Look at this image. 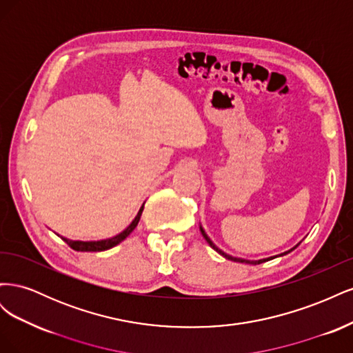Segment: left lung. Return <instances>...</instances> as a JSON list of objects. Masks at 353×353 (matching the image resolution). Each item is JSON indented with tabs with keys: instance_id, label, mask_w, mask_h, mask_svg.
I'll use <instances>...</instances> for the list:
<instances>
[{
	"instance_id": "1",
	"label": "left lung",
	"mask_w": 353,
	"mask_h": 353,
	"mask_svg": "<svg viewBox=\"0 0 353 353\" xmlns=\"http://www.w3.org/2000/svg\"><path fill=\"white\" fill-rule=\"evenodd\" d=\"M200 231H201V236L205 237V240L209 243L210 248H212V249H215L218 253H221V254L223 256V258H227V259H230V261H234V262H240V263H254V265H256V263H262V262H266V261H270V259H271V258H268V259H261V261H245V259H240V258H232V256H230V254H227V253H223L222 250H219V249L216 248V245L212 243V240L208 237V234L205 232V230H203L201 227H200ZM297 245H299V244H297ZM297 245H296V248H297ZM296 248L290 249V250H288V252H284V253H281L280 256H283V254H287V253H290V252H292V250H294Z\"/></svg>"
}]
</instances>
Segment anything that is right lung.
Returning <instances> with one entry per match:
<instances>
[{"label": "right lung", "mask_w": 353, "mask_h": 353, "mask_svg": "<svg viewBox=\"0 0 353 353\" xmlns=\"http://www.w3.org/2000/svg\"><path fill=\"white\" fill-rule=\"evenodd\" d=\"M144 205L138 210L135 219L130 223V227H126L121 234H117V236L108 239V240H100V241H74V240H69V239H63L65 240L73 250L77 252H103V250H108L114 248L116 244H119L121 241H123L130 234L135 230V227L138 225V221L141 218V213H143Z\"/></svg>", "instance_id": "right-lung-1"}]
</instances>
